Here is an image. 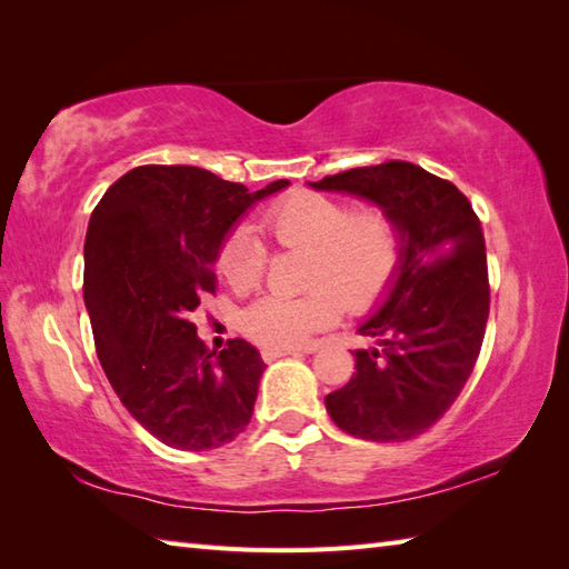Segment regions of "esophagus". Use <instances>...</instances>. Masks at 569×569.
Listing matches in <instances>:
<instances>
[{"mask_svg":"<svg viewBox=\"0 0 569 569\" xmlns=\"http://www.w3.org/2000/svg\"><path fill=\"white\" fill-rule=\"evenodd\" d=\"M298 352H303V349H298V347H263V349H261V359H263V361H273V359H278V357L298 355Z\"/></svg>","mask_w":569,"mask_h":569,"instance_id":"1","label":"esophagus"}]
</instances>
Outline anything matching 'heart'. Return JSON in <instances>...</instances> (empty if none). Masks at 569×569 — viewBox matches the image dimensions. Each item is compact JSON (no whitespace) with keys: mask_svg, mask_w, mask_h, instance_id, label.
I'll return each instance as SVG.
<instances>
[{"mask_svg":"<svg viewBox=\"0 0 569 569\" xmlns=\"http://www.w3.org/2000/svg\"><path fill=\"white\" fill-rule=\"evenodd\" d=\"M259 229L278 249L306 251L303 296H269L244 316V330L261 345L298 347L340 318L342 306L365 312L386 298L406 259V234L383 204L355 208L316 190H293L269 204ZM269 249L249 229H234L217 251V271L234 293L261 286Z\"/></svg>","mask_w":569,"mask_h":569,"instance_id":"heart-1","label":"heart"}]
</instances>
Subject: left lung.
Segmentation results:
<instances>
[{"label": "left lung", "instance_id": "1", "mask_svg": "<svg viewBox=\"0 0 569 569\" xmlns=\"http://www.w3.org/2000/svg\"><path fill=\"white\" fill-rule=\"evenodd\" d=\"M318 190L389 208L406 259L377 316L359 325L355 377L325 396L335 426L359 440L403 442L438 422L475 371L489 318L485 232L450 180L408 161L325 176Z\"/></svg>", "mask_w": 569, "mask_h": 569}]
</instances>
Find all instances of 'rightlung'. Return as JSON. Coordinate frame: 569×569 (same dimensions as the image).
Wrapping results in <instances>:
<instances>
[{
	"label": "right lung",
	"instance_id": "right-lung-1",
	"mask_svg": "<svg viewBox=\"0 0 569 569\" xmlns=\"http://www.w3.org/2000/svg\"><path fill=\"white\" fill-rule=\"evenodd\" d=\"M286 186L249 192L196 166H139L92 210L82 296L94 349L119 401L168 447L214 450L249 426L266 367L257 347L237 337L210 352L190 316L214 296L229 227Z\"/></svg>",
	"mask_w": 569,
	"mask_h": 569
}]
</instances>
